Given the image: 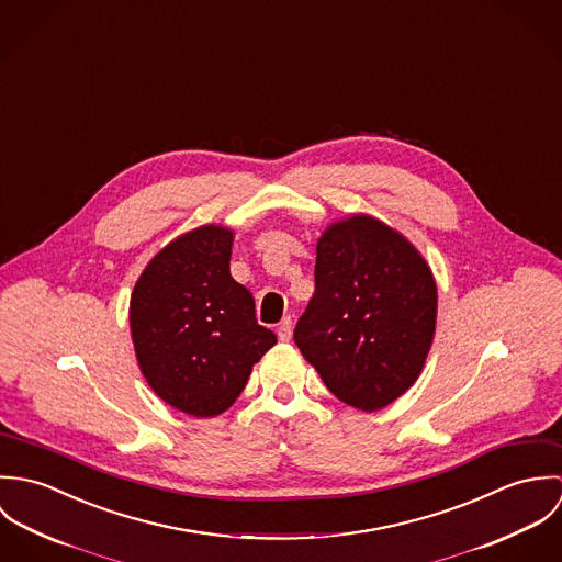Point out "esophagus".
Here are the masks:
<instances>
[{
    "label": "esophagus",
    "instance_id": "esophagus-1",
    "mask_svg": "<svg viewBox=\"0 0 562 562\" xmlns=\"http://www.w3.org/2000/svg\"><path fill=\"white\" fill-rule=\"evenodd\" d=\"M277 335L281 341H290V337H292V321L290 318H283L277 326Z\"/></svg>",
    "mask_w": 562,
    "mask_h": 562
}]
</instances>
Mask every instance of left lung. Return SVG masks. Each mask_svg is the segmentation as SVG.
Instances as JSON below:
<instances>
[{
  "instance_id": "left-lung-1",
  "label": "left lung",
  "mask_w": 562,
  "mask_h": 562,
  "mask_svg": "<svg viewBox=\"0 0 562 562\" xmlns=\"http://www.w3.org/2000/svg\"><path fill=\"white\" fill-rule=\"evenodd\" d=\"M435 324L432 270L401 232L370 214L322 232L294 341L330 394L368 413L398 401L424 370Z\"/></svg>"
}]
</instances>
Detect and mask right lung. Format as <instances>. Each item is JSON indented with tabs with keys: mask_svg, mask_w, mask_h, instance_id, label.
<instances>
[{
	"mask_svg": "<svg viewBox=\"0 0 562 562\" xmlns=\"http://www.w3.org/2000/svg\"><path fill=\"white\" fill-rule=\"evenodd\" d=\"M234 229L201 225L140 272L130 299L138 368L172 408L214 417L238 401L252 366L277 344L255 318L252 294L232 277Z\"/></svg>",
	"mask_w": 562,
	"mask_h": 562,
	"instance_id": "right-lung-1",
	"label": "right lung"
}]
</instances>
